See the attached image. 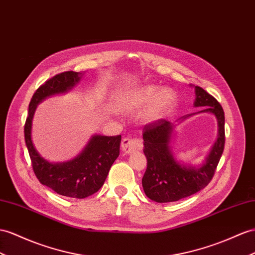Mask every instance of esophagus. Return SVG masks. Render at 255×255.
<instances>
[{
	"label": "esophagus",
	"mask_w": 255,
	"mask_h": 255,
	"mask_svg": "<svg viewBox=\"0 0 255 255\" xmlns=\"http://www.w3.org/2000/svg\"><path fill=\"white\" fill-rule=\"evenodd\" d=\"M139 147H140L139 142L135 141V140H132L130 138H125V139H123V141H122V149L125 153H128V154L132 153L134 149L139 148Z\"/></svg>",
	"instance_id": "obj_1"
}]
</instances>
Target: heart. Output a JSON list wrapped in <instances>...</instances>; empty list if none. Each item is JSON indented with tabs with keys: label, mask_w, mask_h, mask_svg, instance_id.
Segmentation results:
<instances>
[{
	"label": "heart",
	"mask_w": 255,
	"mask_h": 255,
	"mask_svg": "<svg viewBox=\"0 0 255 255\" xmlns=\"http://www.w3.org/2000/svg\"><path fill=\"white\" fill-rule=\"evenodd\" d=\"M156 93H157V90H156L155 87H146L144 89L136 91V93L124 98L122 100V107L128 111L139 110L143 107L147 106L151 101H153V99L156 96ZM172 102H173L172 93H170L169 90H162L161 93H159L157 97L155 98L152 109L149 111V114L152 116L159 115L162 111H164L167 107L170 106Z\"/></svg>",
	"instance_id": "obj_1"
}]
</instances>
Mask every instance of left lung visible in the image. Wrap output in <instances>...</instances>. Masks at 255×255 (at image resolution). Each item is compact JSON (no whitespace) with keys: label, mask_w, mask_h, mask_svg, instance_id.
<instances>
[{"label":"left lung","mask_w":255,"mask_h":255,"mask_svg":"<svg viewBox=\"0 0 255 255\" xmlns=\"http://www.w3.org/2000/svg\"><path fill=\"white\" fill-rule=\"evenodd\" d=\"M195 107H206L200 112L215 115L219 123V135L200 168L185 167L173 158L169 147L173 124L164 119L149 123L143 128V144L147 167L142 178L145 195L156 202L178 201L205 188L212 180L215 169L224 151V111L214 97L205 89L195 86ZM190 116V115H188ZM187 116L181 117L184 120ZM179 120V121H180Z\"/></svg>","instance_id":"1"}]
</instances>
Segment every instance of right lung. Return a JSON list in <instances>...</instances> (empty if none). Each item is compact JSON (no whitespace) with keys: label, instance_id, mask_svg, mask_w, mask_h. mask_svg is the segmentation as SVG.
Wrapping results in <instances>:
<instances>
[{"label":"right lung","instance_id":"obj_1","mask_svg":"<svg viewBox=\"0 0 255 255\" xmlns=\"http://www.w3.org/2000/svg\"><path fill=\"white\" fill-rule=\"evenodd\" d=\"M82 72L65 71L42 84L31 98L29 115L24 124L25 144L38 181L57 194L78 199L86 198L100 190L110 168L120 155L122 135H94L74 159L63 164H50L36 152L31 140V126L38 103L48 96L65 93L80 82Z\"/></svg>","mask_w":255,"mask_h":255}]
</instances>
